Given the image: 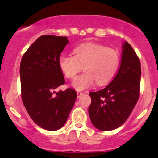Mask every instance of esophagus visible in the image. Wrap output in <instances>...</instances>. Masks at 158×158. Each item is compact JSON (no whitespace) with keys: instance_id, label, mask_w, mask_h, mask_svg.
<instances>
[{"instance_id":"34e87169","label":"esophagus","mask_w":158,"mask_h":158,"mask_svg":"<svg viewBox=\"0 0 158 158\" xmlns=\"http://www.w3.org/2000/svg\"><path fill=\"white\" fill-rule=\"evenodd\" d=\"M76 93H77V98H79V97L81 96V95H83V92H76Z\"/></svg>"}]
</instances>
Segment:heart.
<instances>
[{
  "label": "heart",
  "mask_w": 158,
  "mask_h": 158,
  "mask_svg": "<svg viewBox=\"0 0 158 158\" xmlns=\"http://www.w3.org/2000/svg\"><path fill=\"white\" fill-rule=\"evenodd\" d=\"M74 56L61 55L59 66L63 74L73 79L82 69L85 73L75 78L72 86L77 90H83L92 86L104 85L112 79L119 66L120 58L116 50L100 44H81L73 50Z\"/></svg>",
  "instance_id": "obj_1"
}]
</instances>
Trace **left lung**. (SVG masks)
Instances as JSON below:
<instances>
[{
    "label": "left lung",
    "mask_w": 158,
    "mask_h": 158,
    "mask_svg": "<svg viewBox=\"0 0 158 158\" xmlns=\"http://www.w3.org/2000/svg\"><path fill=\"white\" fill-rule=\"evenodd\" d=\"M141 63L131 46L122 44L120 68L104 89L91 92L89 114L92 125L100 131H111L123 125L135 108L140 95Z\"/></svg>",
    "instance_id": "1"
}]
</instances>
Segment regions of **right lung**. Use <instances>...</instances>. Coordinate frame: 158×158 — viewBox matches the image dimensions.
I'll use <instances>...</instances> for the list:
<instances>
[{
    "label": "right lung",
    "instance_id": "obj_1",
    "mask_svg": "<svg viewBox=\"0 0 158 158\" xmlns=\"http://www.w3.org/2000/svg\"><path fill=\"white\" fill-rule=\"evenodd\" d=\"M68 43L66 36H40L20 63L22 101L32 120L48 131H56L65 125L77 97L72 89L55 92L65 83L58 62Z\"/></svg>",
    "mask_w": 158,
    "mask_h": 158
}]
</instances>
